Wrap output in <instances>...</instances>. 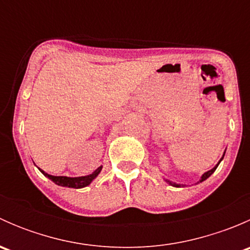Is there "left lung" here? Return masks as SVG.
Returning a JSON list of instances; mask_svg holds the SVG:
<instances>
[{
    "label": "left lung",
    "instance_id": "left-lung-1",
    "mask_svg": "<svg viewBox=\"0 0 250 250\" xmlns=\"http://www.w3.org/2000/svg\"><path fill=\"white\" fill-rule=\"evenodd\" d=\"M224 155H225V153H224ZM223 158H224V156H223V157H221V160H223ZM221 160H220V161H219V163H220V162H221ZM219 163H218V165H216V166H215V167H214V168H213V169L208 170V172H207V173H204V174H203V175H202V178H201V180H200V183H201V181H204V180H206V179H207V178H209V176H210V175H211V174H213V173H214V170H215V169H216V168H218ZM168 183H169V184H170V185L175 186V188H180V185H179V184L172 183V181H168Z\"/></svg>",
    "mask_w": 250,
    "mask_h": 250
}]
</instances>
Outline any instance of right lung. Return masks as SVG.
I'll return each instance as SVG.
<instances>
[{
  "label": "right lung",
  "instance_id": "1",
  "mask_svg": "<svg viewBox=\"0 0 250 250\" xmlns=\"http://www.w3.org/2000/svg\"><path fill=\"white\" fill-rule=\"evenodd\" d=\"M102 168L99 167L95 172H93L89 175H85V176H78V178H67V176H54V175H49V174L44 173L43 170H41L47 178H49L53 183H55L57 185L60 186H66V188H84V186L89 185L93 180L98 176V174L102 172Z\"/></svg>",
  "mask_w": 250,
  "mask_h": 250
}]
</instances>
